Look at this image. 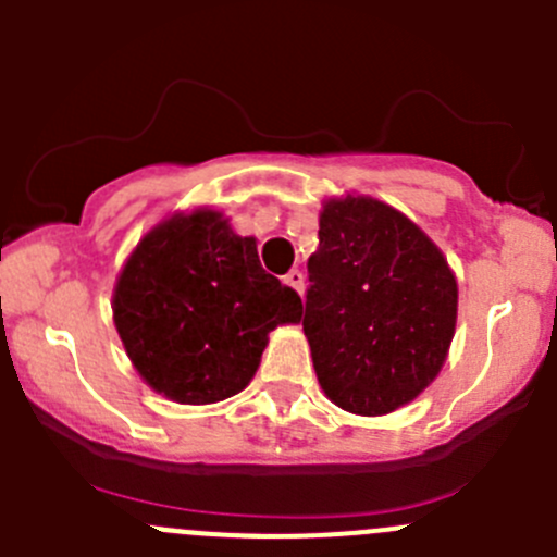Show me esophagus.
<instances>
[{
	"label": "esophagus",
	"mask_w": 557,
	"mask_h": 557,
	"mask_svg": "<svg viewBox=\"0 0 557 557\" xmlns=\"http://www.w3.org/2000/svg\"><path fill=\"white\" fill-rule=\"evenodd\" d=\"M285 283H288L296 294H301V290H305V274H301L299 269H290V272L285 274Z\"/></svg>",
	"instance_id": "esophagus-1"
}]
</instances>
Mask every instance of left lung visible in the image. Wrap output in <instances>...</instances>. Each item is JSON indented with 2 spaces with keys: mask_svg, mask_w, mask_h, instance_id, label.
<instances>
[{
  "mask_svg": "<svg viewBox=\"0 0 557 557\" xmlns=\"http://www.w3.org/2000/svg\"><path fill=\"white\" fill-rule=\"evenodd\" d=\"M318 239L299 312L318 383L347 412H393L447 358L458 312L450 267L409 218L369 196L325 201Z\"/></svg>",
  "mask_w": 557,
  "mask_h": 557,
  "instance_id": "1",
  "label": "left lung"
}]
</instances>
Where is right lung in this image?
I'll use <instances>...</instances> for the list:
<instances>
[{
	"instance_id": "obj_1",
	"label": "right lung",
	"mask_w": 557,
	"mask_h": 557,
	"mask_svg": "<svg viewBox=\"0 0 557 557\" xmlns=\"http://www.w3.org/2000/svg\"><path fill=\"white\" fill-rule=\"evenodd\" d=\"M301 299L267 274L256 239L221 212L172 215L128 256L112 314L128 358L153 391L215 404L256 374L269 331L296 323Z\"/></svg>"
}]
</instances>
